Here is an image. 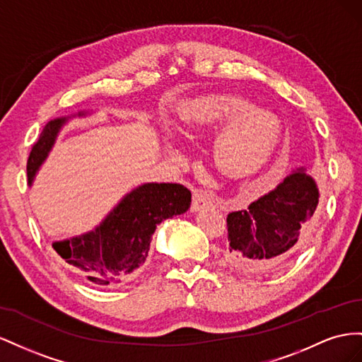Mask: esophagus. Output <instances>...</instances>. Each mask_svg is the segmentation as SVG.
I'll return each mask as SVG.
<instances>
[{
	"label": "esophagus",
	"instance_id": "34e87169",
	"mask_svg": "<svg viewBox=\"0 0 362 362\" xmlns=\"http://www.w3.org/2000/svg\"><path fill=\"white\" fill-rule=\"evenodd\" d=\"M216 199L214 197L212 194H208L200 189H195L192 194V204H191V211H199L202 209L203 206L209 204V203H215Z\"/></svg>",
	"mask_w": 362,
	"mask_h": 362
}]
</instances>
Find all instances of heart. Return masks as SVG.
<instances>
[{"label":"heart","instance_id":"heart-1","mask_svg":"<svg viewBox=\"0 0 362 362\" xmlns=\"http://www.w3.org/2000/svg\"><path fill=\"white\" fill-rule=\"evenodd\" d=\"M230 118L215 144V156L223 167L241 170L267 146L273 133L270 113L262 107L247 105L233 94H209L195 98L180 113L187 130L209 129Z\"/></svg>","mask_w":362,"mask_h":362}]
</instances>
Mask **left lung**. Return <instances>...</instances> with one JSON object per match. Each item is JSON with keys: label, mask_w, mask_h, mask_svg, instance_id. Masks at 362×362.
<instances>
[{"label": "left lung", "mask_w": 362, "mask_h": 362, "mask_svg": "<svg viewBox=\"0 0 362 362\" xmlns=\"http://www.w3.org/2000/svg\"><path fill=\"white\" fill-rule=\"evenodd\" d=\"M315 180L297 168L276 189L227 215L224 257L243 273L265 274L302 249L318 204Z\"/></svg>", "instance_id": "left-lung-1"}]
</instances>
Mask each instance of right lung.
I'll list each match as a JSON object with an SVG mask.
<instances>
[{
	"mask_svg": "<svg viewBox=\"0 0 362 362\" xmlns=\"http://www.w3.org/2000/svg\"><path fill=\"white\" fill-rule=\"evenodd\" d=\"M85 112H78L83 117ZM47 122L27 160L28 185L68 121ZM191 191L179 183H144L129 192L94 230L53 243L54 250L90 285L110 286L127 281L146 262L156 226L187 212Z\"/></svg>",
	"mask_w": 362,
	"mask_h": 362,
	"instance_id": "right-lung-1",
	"label": "right lung"
}]
</instances>
